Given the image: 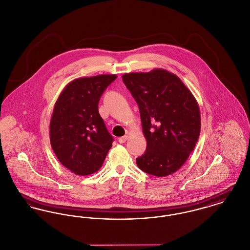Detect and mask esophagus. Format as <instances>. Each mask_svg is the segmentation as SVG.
<instances>
[{"instance_id": "esophagus-1", "label": "esophagus", "mask_w": 250, "mask_h": 250, "mask_svg": "<svg viewBox=\"0 0 250 250\" xmlns=\"http://www.w3.org/2000/svg\"><path fill=\"white\" fill-rule=\"evenodd\" d=\"M127 139H128V136H127V135H125V136H123V137H120V138L118 139V141H119L120 144H124V143H125V142L127 141Z\"/></svg>"}]
</instances>
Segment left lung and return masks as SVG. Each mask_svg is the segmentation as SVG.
I'll use <instances>...</instances> for the list:
<instances>
[{"instance_id": "obj_1", "label": "left lung", "mask_w": 250, "mask_h": 250, "mask_svg": "<svg viewBox=\"0 0 250 250\" xmlns=\"http://www.w3.org/2000/svg\"><path fill=\"white\" fill-rule=\"evenodd\" d=\"M122 78L138 104L147 143L145 153L136 159L138 167L156 177L177 171L192 152L201 130L200 109L192 93L165 69Z\"/></svg>"}]
</instances>
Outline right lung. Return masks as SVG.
<instances>
[{
	"label": "right lung",
	"mask_w": 250,
	"mask_h": 250,
	"mask_svg": "<svg viewBox=\"0 0 250 250\" xmlns=\"http://www.w3.org/2000/svg\"><path fill=\"white\" fill-rule=\"evenodd\" d=\"M116 75L79 78L58 98L50 121V144L60 163L80 176L98 171L112 146L113 137L98 104Z\"/></svg>",
	"instance_id": "obj_1"
}]
</instances>
